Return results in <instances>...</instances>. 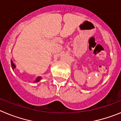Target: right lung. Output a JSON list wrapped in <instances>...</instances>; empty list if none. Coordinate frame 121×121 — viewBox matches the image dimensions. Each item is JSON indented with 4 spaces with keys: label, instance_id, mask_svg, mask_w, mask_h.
I'll return each mask as SVG.
<instances>
[{
    "label": "right lung",
    "instance_id": "right-lung-1",
    "mask_svg": "<svg viewBox=\"0 0 121 121\" xmlns=\"http://www.w3.org/2000/svg\"><path fill=\"white\" fill-rule=\"evenodd\" d=\"M11 67H12V69L13 70H14V69L16 68V65L13 64V62L12 60H11ZM41 79H42L41 77L40 76L37 77V78L36 79V80L35 81V82H38L39 81H40V80Z\"/></svg>",
    "mask_w": 121,
    "mask_h": 121
}]
</instances>
